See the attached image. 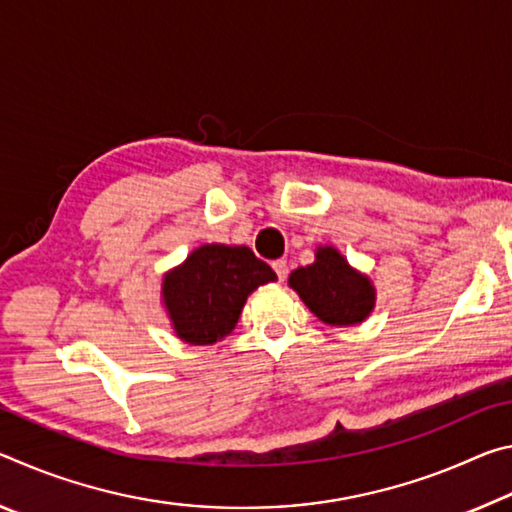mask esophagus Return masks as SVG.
<instances>
[{
	"label": "esophagus",
	"instance_id": "1",
	"mask_svg": "<svg viewBox=\"0 0 512 512\" xmlns=\"http://www.w3.org/2000/svg\"><path fill=\"white\" fill-rule=\"evenodd\" d=\"M276 276H279V281H286L288 279V263L286 261H274L272 263Z\"/></svg>",
	"mask_w": 512,
	"mask_h": 512
}]
</instances>
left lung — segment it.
Listing matches in <instances>:
<instances>
[{
	"mask_svg": "<svg viewBox=\"0 0 512 512\" xmlns=\"http://www.w3.org/2000/svg\"><path fill=\"white\" fill-rule=\"evenodd\" d=\"M288 286L317 320L329 326L365 322L376 304V288L370 276L351 267L347 258L331 245L317 247L311 265L292 270Z\"/></svg>",
	"mask_w": 512,
	"mask_h": 512,
	"instance_id": "obj_1",
	"label": "left lung"
}]
</instances>
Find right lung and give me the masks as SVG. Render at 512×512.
I'll return each instance as SVG.
<instances>
[{
  "label": "right lung",
  "mask_w": 512,
  "mask_h": 512,
  "mask_svg": "<svg viewBox=\"0 0 512 512\" xmlns=\"http://www.w3.org/2000/svg\"><path fill=\"white\" fill-rule=\"evenodd\" d=\"M270 281L274 270L249 247L213 242L163 274L161 299L179 340L215 345L236 329L251 292Z\"/></svg>",
  "instance_id": "right-lung-1"
}]
</instances>
